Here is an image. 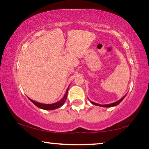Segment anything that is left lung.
<instances>
[{
  "label": "left lung",
  "mask_w": 149,
  "mask_h": 149,
  "mask_svg": "<svg viewBox=\"0 0 149 149\" xmlns=\"http://www.w3.org/2000/svg\"><path fill=\"white\" fill-rule=\"evenodd\" d=\"M126 96V95L125 96H123V97L120 100H118V101L115 102H113V103H111V104H97V103H95L93 101H91V102L93 104L96 105V106H99V107H115V106H117L118 104H119L122 101V100L124 99L125 97Z\"/></svg>",
  "instance_id": "left-lung-1"
}]
</instances>
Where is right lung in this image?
Returning a JSON list of instances; mask_svg holds the SVG:
<instances>
[{
    "instance_id": "add662e5",
    "label": "right lung",
    "mask_w": 149,
    "mask_h": 149,
    "mask_svg": "<svg viewBox=\"0 0 149 149\" xmlns=\"http://www.w3.org/2000/svg\"><path fill=\"white\" fill-rule=\"evenodd\" d=\"M69 87L67 89L66 91H65V95L64 96V97H63L61 100H59V101H58V102H55V103H53V104H42V103H39V102H37L36 101H35V100L31 99L30 98H29V99L31 100V101L33 103V104L35 106H37V107L39 108H41V109L47 110H55V109H56V108H58L60 107H61L64 104V102H65V100H66V99H67L68 92Z\"/></svg>"
}]
</instances>
